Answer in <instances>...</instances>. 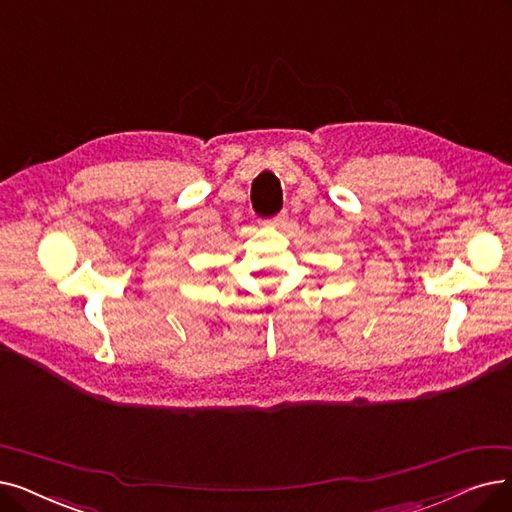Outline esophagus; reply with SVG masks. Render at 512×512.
Returning <instances> with one entry per match:
<instances>
[{"instance_id":"1","label":"esophagus","mask_w":512,"mask_h":512,"mask_svg":"<svg viewBox=\"0 0 512 512\" xmlns=\"http://www.w3.org/2000/svg\"><path fill=\"white\" fill-rule=\"evenodd\" d=\"M285 220H288V212L281 210V212L275 214L271 220H267V224H273V227H283Z\"/></svg>"}]
</instances>
